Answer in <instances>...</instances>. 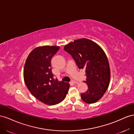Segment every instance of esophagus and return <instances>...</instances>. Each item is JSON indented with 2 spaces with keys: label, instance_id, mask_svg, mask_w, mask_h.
Segmentation results:
<instances>
[{
  "label": "esophagus",
  "instance_id": "obj_1",
  "mask_svg": "<svg viewBox=\"0 0 134 134\" xmlns=\"http://www.w3.org/2000/svg\"><path fill=\"white\" fill-rule=\"evenodd\" d=\"M71 83H74V84H77V83H78V82L77 81H74V80H72V81H71Z\"/></svg>",
  "mask_w": 134,
  "mask_h": 134
}]
</instances>
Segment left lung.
Listing matches in <instances>:
<instances>
[{"instance_id": "8db88e82", "label": "left lung", "mask_w": 134, "mask_h": 134, "mask_svg": "<svg viewBox=\"0 0 134 134\" xmlns=\"http://www.w3.org/2000/svg\"><path fill=\"white\" fill-rule=\"evenodd\" d=\"M73 57L79 69H85L88 86L85 93L81 94L83 102L96 103L102 98L109 86L110 71L105 52L94 41L82 38L70 42L64 47Z\"/></svg>"}]
</instances>
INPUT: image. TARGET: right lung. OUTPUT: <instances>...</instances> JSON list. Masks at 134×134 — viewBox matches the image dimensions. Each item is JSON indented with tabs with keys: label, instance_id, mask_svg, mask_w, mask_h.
Masks as SVG:
<instances>
[{
	"label": "right lung",
	"instance_id": "add662e5",
	"mask_svg": "<svg viewBox=\"0 0 134 134\" xmlns=\"http://www.w3.org/2000/svg\"><path fill=\"white\" fill-rule=\"evenodd\" d=\"M60 48L58 46H43L35 48L27 58L24 79L30 92L48 105H55L66 98L70 84L53 78L51 61Z\"/></svg>",
	"mask_w": 134,
	"mask_h": 134
}]
</instances>
